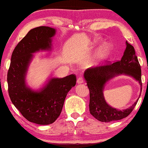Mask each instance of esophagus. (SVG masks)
Instances as JSON below:
<instances>
[{
	"label": "esophagus",
	"mask_w": 148,
	"mask_h": 148,
	"mask_svg": "<svg viewBox=\"0 0 148 148\" xmlns=\"http://www.w3.org/2000/svg\"><path fill=\"white\" fill-rule=\"evenodd\" d=\"M84 82V79L83 77H79L77 80V84H81Z\"/></svg>",
	"instance_id": "34e87169"
}]
</instances>
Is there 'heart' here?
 Instances as JSON below:
<instances>
[{"label": "heart", "mask_w": 148, "mask_h": 148, "mask_svg": "<svg viewBox=\"0 0 148 148\" xmlns=\"http://www.w3.org/2000/svg\"><path fill=\"white\" fill-rule=\"evenodd\" d=\"M111 51V46L109 44H105L98 51H97L95 60H105L109 56L110 53Z\"/></svg>", "instance_id": "heart-1"}]
</instances>
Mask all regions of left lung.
Segmentation results:
<instances>
[{"label": "left lung", "mask_w": 148, "mask_h": 148, "mask_svg": "<svg viewBox=\"0 0 148 148\" xmlns=\"http://www.w3.org/2000/svg\"><path fill=\"white\" fill-rule=\"evenodd\" d=\"M126 49L121 60L112 64L89 68L84 72V77L90 90V112L94 118L102 122H110L126 118L133 111L139 100L126 109L118 110L106 102L103 90L106 83L119 75L124 74L134 78L140 85L142 92L140 65L133 46L126 41Z\"/></svg>", "instance_id": "1"}]
</instances>
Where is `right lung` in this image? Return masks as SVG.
Listing matches in <instances>:
<instances>
[{
	"instance_id": "1",
	"label": "right lung",
	"mask_w": 148,
	"mask_h": 148,
	"mask_svg": "<svg viewBox=\"0 0 148 148\" xmlns=\"http://www.w3.org/2000/svg\"><path fill=\"white\" fill-rule=\"evenodd\" d=\"M56 30L41 26L30 30L12 53L8 72V92L12 103L28 121L38 125H49L60 114L65 97L76 85L74 74L63 78L53 77L39 90L27 86L25 77L33 53L51 50Z\"/></svg>"
}]
</instances>
